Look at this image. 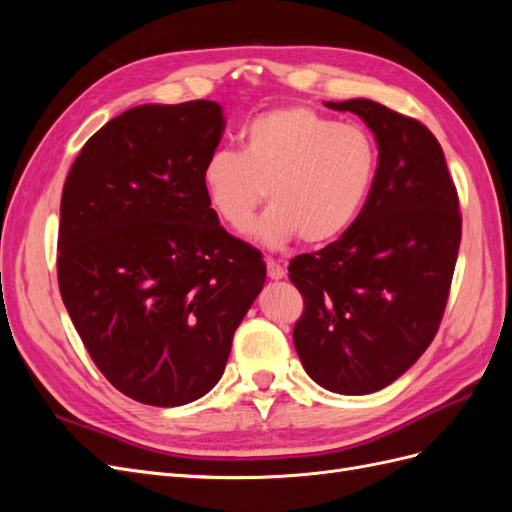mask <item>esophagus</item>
Instances as JSON below:
<instances>
[{
	"label": "esophagus",
	"instance_id": "1",
	"mask_svg": "<svg viewBox=\"0 0 512 512\" xmlns=\"http://www.w3.org/2000/svg\"><path fill=\"white\" fill-rule=\"evenodd\" d=\"M267 273H269V277H271V280H282V277L286 275V271H284V267L280 265V262H275L273 258H269L267 260Z\"/></svg>",
	"mask_w": 512,
	"mask_h": 512
}]
</instances>
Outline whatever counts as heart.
I'll use <instances>...</instances> for the list:
<instances>
[{
	"mask_svg": "<svg viewBox=\"0 0 512 512\" xmlns=\"http://www.w3.org/2000/svg\"><path fill=\"white\" fill-rule=\"evenodd\" d=\"M376 168L378 147L365 128L284 106L243 130V153H211L203 188L213 213L237 232L250 228L269 196L254 239L280 250L299 237L322 245L344 235L367 203Z\"/></svg>",
	"mask_w": 512,
	"mask_h": 512,
	"instance_id": "1",
	"label": "heart"
}]
</instances>
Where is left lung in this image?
Wrapping results in <instances>:
<instances>
[{"mask_svg": "<svg viewBox=\"0 0 512 512\" xmlns=\"http://www.w3.org/2000/svg\"><path fill=\"white\" fill-rule=\"evenodd\" d=\"M324 106L365 121L378 168L344 235L292 258L290 282L305 299L292 339L322 389L367 395L404 376L438 333L461 241L459 200L421 121L367 98Z\"/></svg>", "mask_w": 512, "mask_h": 512, "instance_id": "8db88e82", "label": "left lung"}]
</instances>
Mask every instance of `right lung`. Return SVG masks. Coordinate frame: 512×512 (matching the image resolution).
<instances>
[{"instance_id":"right-lung-1","label":"right lung","mask_w":512,"mask_h":512,"mask_svg":"<svg viewBox=\"0 0 512 512\" xmlns=\"http://www.w3.org/2000/svg\"><path fill=\"white\" fill-rule=\"evenodd\" d=\"M224 128L211 100L128 108L85 143L61 194V299L104 378L141 404L207 395L265 286V260L203 188Z\"/></svg>"}]
</instances>
